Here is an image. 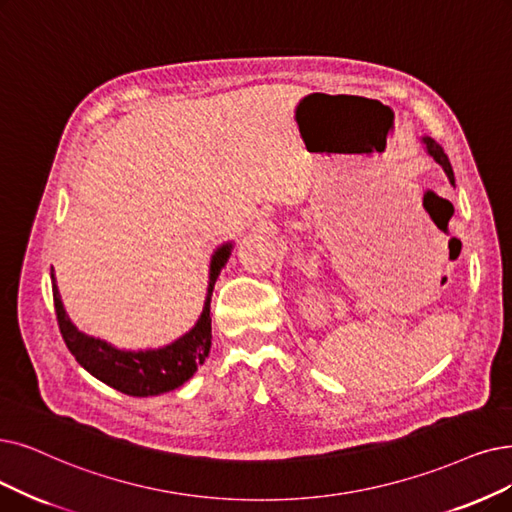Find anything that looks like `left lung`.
Wrapping results in <instances>:
<instances>
[{"mask_svg":"<svg viewBox=\"0 0 512 512\" xmlns=\"http://www.w3.org/2000/svg\"><path fill=\"white\" fill-rule=\"evenodd\" d=\"M424 145H426L428 153H431V155L435 157V161L439 163V166L445 170V174H447L449 182H452V185H454V170H452V163H449V159H447V155H445L443 147H441V145H437V142H435L433 138H428V136H424Z\"/></svg>","mask_w":512,"mask_h":512,"instance_id":"8db88e82","label":"left lung"}]
</instances>
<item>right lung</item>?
<instances>
[{"instance_id":"add662e5","label":"right lung","mask_w":512,"mask_h":512,"mask_svg":"<svg viewBox=\"0 0 512 512\" xmlns=\"http://www.w3.org/2000/svg\"><path fill=\"white\" fill-rule=\"evenodd\" d=\"M233 245L227 243L216 250L210 264V288L206 306L199 321L193 330L178 338L176 342L168 344L166 349L157 351H119L115 346L107 344L105 340H98L79 332L77 327L69 321L60 294L56 288V281L52 283V296H54V309L60 334L67 344L71 355L77 363L88 370L94 378L105 382L119 393H126L130 397H153L161 395L185 384L195 372L197 367L206 361L210 346H212V317H210V302L214 283L220 275V269L227 262ZM54 277V275H52Z\"/></svg>"}]
</instances>
